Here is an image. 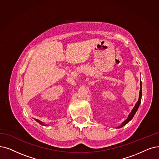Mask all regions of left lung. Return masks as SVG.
<instances>
[{"label": "left lung", "instance_id": "left-lung-1", "mask_svg": "<svg viewBox=\"0 0 159 159\" xmlns=\"http://www.w3.org/2000/svg\"><path fill=\"white\" fill-rule=\"evenodd\" d=\"M140 87H141V88H140V91H139V99H138V102H136V104L135 106L134 107V108L132 109V111L130 113V114L129 115L128 118L126 119L125 120V121H124V122H123V123L119 126V127H118L119 129V128H121V127H123V126H125L126 124H127V123L130 121V120L133 118V117H134V116L135 115V113H136V111L138 110V107H139V104H140V103H141V99H142V82H140Z\"/></svg>", "mask_w": 159, "mask_h": 159}]
</instances>
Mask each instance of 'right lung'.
<instances>
[{"label":"right lung","mask_w":159,"mask_h":159,"mask_svg":"<svg viewBox=\"0 0 159 159\" xmlns=\"http://www.w3.org/2000/svg\"><path fill=\"white\" fill-rule=\"evenodd\" d=\"M36 121L37 122H39V123H40V124H42V125H43V123L41 122V121H40V120H38V119H36ZM45 126H46V125H45Z\"/></svg>","instance_id":"right-lung-1"}]
</instances>
